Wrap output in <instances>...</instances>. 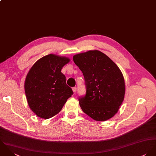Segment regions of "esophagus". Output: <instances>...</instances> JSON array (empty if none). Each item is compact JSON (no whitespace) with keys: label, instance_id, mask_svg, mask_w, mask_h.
Returning <instances> with one entry per match:
<instances>
[{"label":"esophagus","instance_id":"1","mask_svg":"<svg viewBox=\"0 0 156 156\" xmlns=\"http://www.w3.org/2000/svg\"><path fill=\"white\" fill-rule=\"evenodd\" d=\"M72 90H73V92L74 93H76V90H77L76 87H73L72 88Z\"/></svg>","mask_w":156,"mask_h":156}]
</instances>
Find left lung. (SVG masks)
I'll return each mask as SVG.
<instances>
[{"label":"left lung","mask_w":156,"mask_h":156,"mask_svg":"<svg viewBox=\"0 0 156 156\" xmlns=\"http://www.w3.org/2000/svg\"><path fill=\"white\" fill-rule=\"evenodd\" d=\"M73 60L85 80L86 94L79 97L82 110L95 121L110 119L124 98V79L119 68L99 51L76 54Z\"/></svg>","instance_id":"obj_1"}]
</instances>
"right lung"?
<instances>
[{
  "mask_svg": "<svg viewBox=\"0 0 156 156\" xmlns=\"http://www.w3.org/2000/svg\"><path fill=\"white\" fill-rule=\"evenodd\" d=\"M70 59L53 54L44 56L30 70L25 91L32 111L40 118L49 119L58 113L73 94L61 72Z\"/></svg>",
  "mask_w": 156,
  "mask_h": 156,
  "instance_id": "1",
  "label": "right lung"
}]
</instances>
